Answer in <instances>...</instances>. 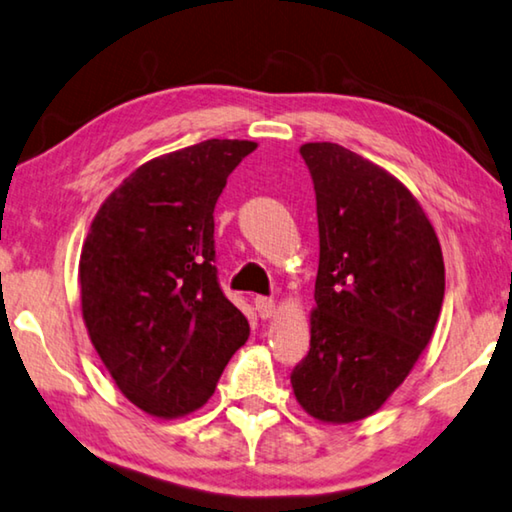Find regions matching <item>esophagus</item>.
<instances>
[{"mask_svg":"<svg viewBox=\"0 0 512 512\" xmlns=\"http://www.w3.org/2000/svg\"><path fill=\"white\" fill-rule=\"evenodd\" d=\"M254 306H256V311H258V316H261L263 320H267V318H272V313H274V300L272 297H254Z\"/></svg>","mask_w":512,"mask_h":512,"instance_id":"1","label":"esophagus"}]
</instances>
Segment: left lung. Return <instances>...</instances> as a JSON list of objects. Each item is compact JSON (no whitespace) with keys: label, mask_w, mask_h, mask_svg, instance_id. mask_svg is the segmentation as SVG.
Masks as SVG:
<instances>
[{"label":"left lung","mask_w":512,"mask_h":512,"mask_svg":"<svg viewBox=\"0 0 512 512\" xmlns=\"http://www.w3.org/2000/svg\"><path fill=\"white\" fill-rule=\"evenodd\" d=\"M316 190L320 263L311 350L290 375L302 410L352 423L387 403L435 332L444 256L416 196L332 141L300 146Z\"/></svg>","instance_id":"8db88e82"}]
</instances>
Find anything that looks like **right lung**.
I'll list each match as a JSON object with an SVG mask.
<instances>
[{"mask_svg": "<svg viewBox=\"0 0 512 512\" xmlns=\"http://www.w3.org/2000/svg\"><path fill=\"white\" fill-rule=\"evenodd\" d=\"M256 141L208 139L153 157L102 201L80 254L86 332L132 405L199 410L249 338L217 283L215 203Z\"/></svg>", "mask_w": 512, "mask_h": 512, "instance_id": "right-lung-1", "label": "right lung"}]
</instances>
